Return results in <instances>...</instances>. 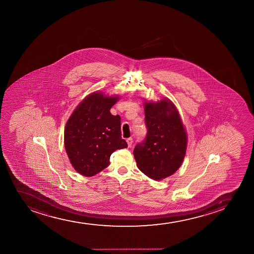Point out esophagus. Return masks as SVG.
Here are the masks:
<instances>
[{
	"mask_svg": "<svg viewBox=\"0 0 254 254\" xmlns=\"http://www.w3.org/2000/svg\"><path fill=\"white\" fill-rule=\"evenodd\" d=\"M127 143H128V147H131L132 143H133V139H132V138H128V139H127Z\"/></svg>",
	"mask_w": 254,
	"mask_h": 254,
	"instance_id": "1",
	"label": "esophagus"
}]
</instances>
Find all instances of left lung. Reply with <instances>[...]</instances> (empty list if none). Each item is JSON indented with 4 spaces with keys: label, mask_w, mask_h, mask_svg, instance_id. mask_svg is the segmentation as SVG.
<instances>
[{
    "label": "left lung",
    "mask_w": 254,
    "mask_h": 254,
    "mask_svg": "<svg viewBox=\"0 0 254 254\" xmlns=\"http://www.w3.org/2000/svg\"><path fill=\"white\" fill-rule=\"evenodd\" d=\"M145 139L134 149L141 172L155 181L172 175L180 168L187 151V133L178 110L169 100L145 103Z\"/></svg>",
    "instance_id": "8db88e82"
}]
</instances>
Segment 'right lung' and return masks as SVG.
<instances>
[{"label": "right lung", "mask_w": 254, "mask_h": 254, "mask_svg": "<svg viewBox=\"0 0 254 254\" xmlns=\"http://www.w3.org/2000/svg\"><path fill=\"white\" fill-rule=\"evenodd\" d=\"M118 97L101 92L82 101L67 120L64 144L70 162L77 172L91 177L106 169L110 156L128 145L121 137V120L110 109Z\"/></svg>", "instance_id": "add662e5"}]
</instances>
